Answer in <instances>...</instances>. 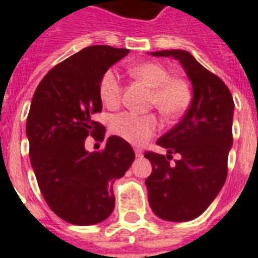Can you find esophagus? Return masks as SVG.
Masks as SVG:
<instances>
[{
	"instance_id": "1",
	"label": "esophagus",
	"mask_w": 258,
	"mask_h": 258,
	"mask_svg": "<svg viewBox=\"0 0 258 258\" xmlns=\"http://www.w3.org/2000/svg\"><path fill=\"white\" fill-rule=\"evenodd\" d=\"M135 155H137V158H142L143 157V151L141 149H135Z\"/></svg>"
}]
</instances>
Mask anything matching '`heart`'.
Returning a JSON list of instances; mask_svg holds the SVG:
<instances>
[{
	"mask_svg": "<svg viewBox=\"0 0 258 258\" xmlns=\"http://www.w3.org/2000/svg\"><path fill=\"white\" fill-rule=\"evenodd\" d=\"M134 78L151 88L149 105L155 107L166 119H175L191 103V89L182 78L170 76L169 70L157 62H145L130 70ZM99 96L107 108L120 104L121 84L112 70L105 71L99 83ZM159 120L154 113L137 115L133 112L117 113L109 121V130L116 137L133 143L143 145L157 133Z\"/></svg>",
	"mask_w": 258,
	"mask_h": 258,
	"instance_id": "b5f03b06",
	"label": "heart"
}]
</instances>
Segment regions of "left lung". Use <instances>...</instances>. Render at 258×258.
I'll use <instances>...</instances> for the list:
<instances>
[{
	"label": "left lung",
	"mask_w": 258,
	"mask_h": 258,
	"mask_svg": "<svg viewBox=\"0 0 258 258\" xmlns=\"http://www.w3.org/2000/svg\"><path fill=\"white\" fill-rule=\"evenodd\" d=\"M151 54L178 60L192 84V100L184 116L157 142L167 155L145 154L153 166L145 180L153 212L162 220L184 222L201 216L226 180L234 101L225 83L186 50ZM172 153L180 155L175 164L169 163Z\"/></svg>",
	"instance_id": "1"
}]
</instances>
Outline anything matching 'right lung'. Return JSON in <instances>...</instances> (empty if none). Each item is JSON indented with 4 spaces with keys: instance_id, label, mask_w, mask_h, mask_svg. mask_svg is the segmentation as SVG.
Listing matches in <instances>:
<instances>
[{
    "instance_id": "obj_1",
    "label": "right lung",
    "mask_w": 258,
    "mask_h": 258,
    "mask_svg": "<svg viewBox=\"0 0 258 258\" xmlns=\"http://www.w3.org/2000/svg\"><path fill=\"white\" fill-rule=\"evenodd\" d=\"M108 45L87 46L53 67L34 91L26 120L30 165L50 210L74 225H95L115 208L112 183L135 159L128 142L109 137L101 151L88 153L86 139H104L92 120L101 112L99 83L128 54Z\"/></svg>"
}]
</instances>
